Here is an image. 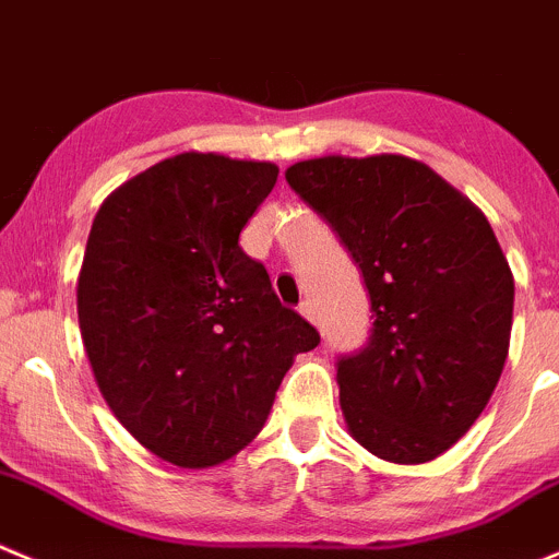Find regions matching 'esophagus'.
<instances>
[{
	"mask_svg": "<svg viewBox=\"0 0 559 559\" xmlns=\"http://www.w3.org/2000/svg\"><path fill=\"white\" fill-rule=\"evenodd\" d=\"M299 312H301V316L307 318V321L318 323V310H316V305H312L310 299H305V301H301V305H299Z\"/></svg>",
	"mask_w": 559,
	"mask_h": 559,
	"instance_id": "obj_1",
	"label": "esophagus"
}]
</instances>
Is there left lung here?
<instances>
[{
  "label": "left lung",
  "mask_w": 559,
  "mask_h": 559,
  "mask_svg": "<svg viewBox=\"0 0 559 559\" xmlns=\"http://www.w3.org/2000/svg\"><path fill=\"white\" fill-rule=\"evenodd\" d=\"M290 189L359 265L373 329L337 356L356 442L392 464L453 448L486 408L510 345L513 274L486 216L406 156L299 162Z\"/></svg>",
  "instance_id": "left-lung-1"
}]
</instances>
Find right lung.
Here are the masks:
<instances>
[{
	"label": "right lung",
	"instance_id": "add662e5",
	"mask_svg": "<svg viewBox=\"0 0 559 559\" xmlns=\"http://www.w3.org/2000/svg\"><path fill=\"white\" fill-rule=\"evenodd\" d=\"M276 175L180 153L120 186L90 230L76 299L98 390L142 448L183 469L252 442L294 356L321 343L238 243Z\"/></svg>",
	"mask_w": 559,
	"mask_h": 559
}]
</instances>
